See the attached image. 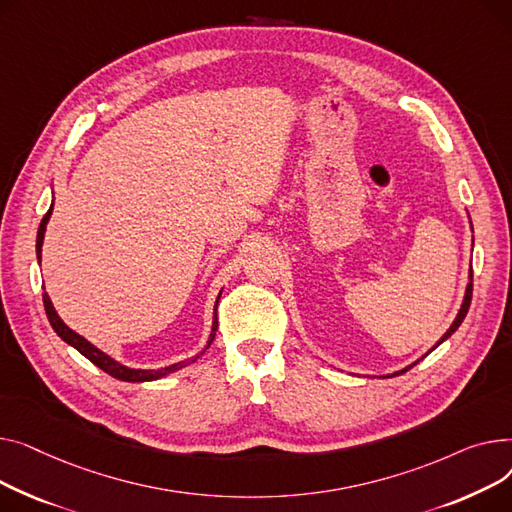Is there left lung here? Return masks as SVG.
Instances as JSON below:
<instances>
[{
	"label": "left lung",
	"mask_w": 512,
	"mask_h": 512,
	"mask_svg": "<svg viewBox=\"0 0 512 512\" xmlns=\"http://www.w3.org/2000/svg\"><path fill=\"white\" fill-rule=\"evenodd\" d=\"M469 279H471V283L467 285V291H465V299H463V306H461V310H459V314H457V318H455V322L450 324V328L446 330L444 333V337L438 341V345L444 341V339H448L450 335L455 333V330L461 326V322L465 320V316H467V310H469V306H471V295H473V270H471V275H469ZM411 368V366H409ZM409 368H405V370H401V372H397V374H403V372H407Z\"/></svg>",
	"instance_id": "obj_1"
}]
</instances>
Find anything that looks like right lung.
Returning <instances> with one entry per match:
<instances>
[{
  "mask_svg": "<svg viewBox=\"0 0 512 512\" xmlns=\"http://www.w3.org/2000/svg\"><path fill=\"white\" fill-rule=\"evenodd\" d=\"M51 210H53V204H51V208L47 210L45 213V217H43V221H41V225H39V233H37V256H39V260H41V248H43V237H45V227H47V221H49V217H51ZM221 297V295H219ZM43 304H45V312H47V318H49V322H51V326H53V330L55 333L62 337L68 345H72L74 349H78L86 359H90V362H93L97 368H101L103 372H107L109 376H113V378H117V380H124V382H148V380H159V378H163V376H167V374H171V372H175V370H179V368H184V366H188L190 362H196V359L210 347V343H213V339H215V335H217V326H219V322H217V306H215V320H213V333H210V337H208V343H206V347L194 357V359H188V362H179V364H173V366H167V368H161V370H132V368H126V366H122V364H117L115 359H111L107 353H103L101 349H97L95 345H90L84 337H80L78 333H74V330L70 328V326H66L64 324V320L57 316V312L53 310V306H51V299H49V295L47 293H43Z\"/></svg>",
  "mask_w": 512,
  "mask_h": 512,
  "instance_id": "obj_1",
  "label": "right lung"
}]
</instances>
